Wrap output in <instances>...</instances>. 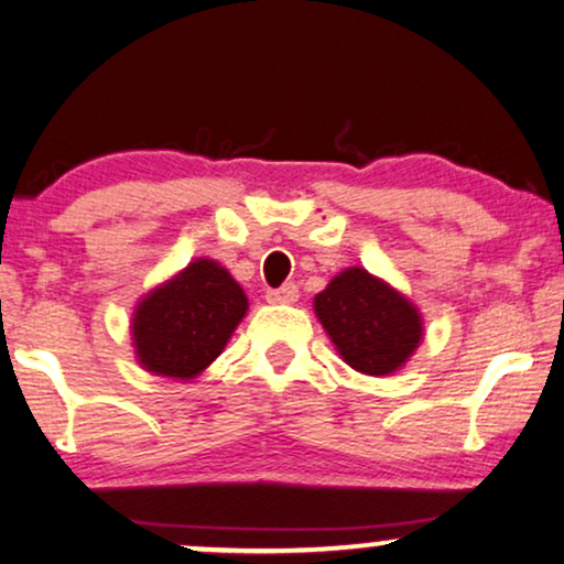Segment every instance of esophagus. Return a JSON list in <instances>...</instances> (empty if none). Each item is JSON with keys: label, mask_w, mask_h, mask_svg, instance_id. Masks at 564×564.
I'll use <instances>...</instances> for the list:
<instances>
[{"label": "esophagus", "mask_w": 564, "mask_h": 564, "mask_svg": "<svg viewBox=\"0 0 564 564\" xmlns=\"http://www.w3.org/2000/svg\"><path fill=\"white\" fill-rule=\"evenodd\" d=\"M267 301H269V303H282V305L295 303V301H297V284L288 282V284H282V288L269 290V293H267Z\"/></svg>", "instance_id": "34e87169"}]
</instances>
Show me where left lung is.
<instances>
[{"instance_id": "left-lung-1", "label": "left lung", "mask_w": 564, "mask_h": 564, "mask_svg": "<svg viewBox=\"0 0 564 564\" xmlns=\"http://www.w3.org/2000/svg\"><path fill=\"white\" fill-rule=\"evenodd\" d=\"M314 311L345 364L368 377L405 366L423 337L419 308L360 267L339 271L314 297Z\"/></svg>"}]
</instances>
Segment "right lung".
<instances>
[{
	"label": "right lung",
	"instance_id": "obj_1",
	"mask_svg": "<svg viewBox=\"0 0 564 564\" xmlns=\"http://www.w3.org/2000/svg\"><path fill=\"white\" fill-rule=\"evenodd\" d=\"M246 311L248 297L229 271L212 259H196L138 303V364L156 377H198L225 350Z\"/></svg>",
	"mask_w": 564,
	"mask_h": 564
}]
</instances>
